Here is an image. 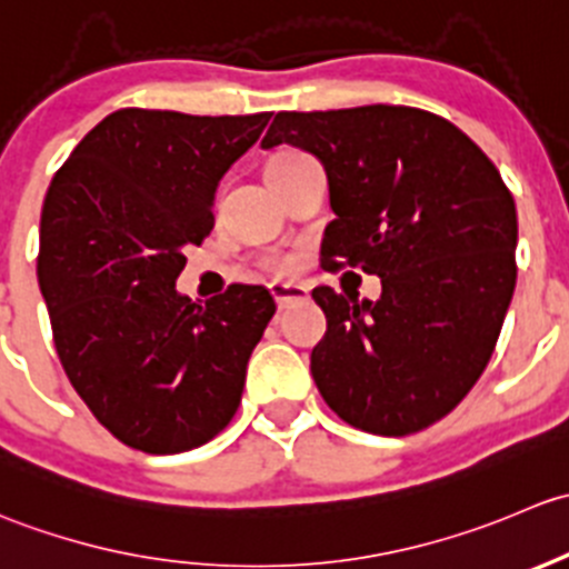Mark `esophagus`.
<instances>
[{
  "instance_id": "obj_1",
  "label": "esophagus",
  "mask_w": 569,
  "mask_h": 569,
  "mask_svg": "<svg viewBox=\"0 0 569 569\" xmlns=\"http://www.w3.org/2000/svg\"><path fill=\"white\" fill-rule=\"evenodd\" d=\"M271 292H273V298H277L279 309H287V307H292V303H301V301H307V298H309V290L303 284L273 282Z\"/></svg>"
}]
</instances>
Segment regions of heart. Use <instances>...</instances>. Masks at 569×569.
Returning <instances> with one entry per match:
<instances>
[{"label": "heart", "mask_w": 569, "mask_h": 569, "mask_svg": "<svg viewBox=\"0 0 569 569\" xmlns=\"http://www.w3.org/2000/svg\"><path fill=\"white\" fill-rule=\"evenodd\" d=\"M292 156H301V153H279V156H273L271 161H268V167H271V163H282ZM268 266H271L277 273H292L298 268V260L292 254H273L271 260H268Z\"/></svg>", "instance_id": "1"}]
</instances>
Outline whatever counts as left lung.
Here are the masks:
<instances>
[{"label":"left lung","instance_id":"1","mask_svg":"<svg viewBox=\"0 0 569 569\" xmlns=\"http://www.w3.org/2000/svg\"><path fill=\"white\" fill-rule=\"evenodd\" d=\"M323 161L337 219L326 271L378 273V301L315 287L312 350L326 406L375 436H411L460 406L512 301L518 213L499 169L458 126L413 107L279 111L262 148Z\"/></svg>","mask_w":569,"mask_h":569}]
</instances>
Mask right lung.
<instances>
[{"label": "right lung", "mask_w": 569, "mask_h": 569, "mask_svg": "<svg viewBox=\"0 0 569 569\" xmlns=\"http://www.w3.org/2000/svg\"><path fill=\"white\" fill-rule=\"evenodd\" d=\"M268 120L111 111L46 191L38 284L57 356L92 416L139 452L202 447L241 406L277 301L260 284H230L194 303L174 279L213 230L221 174Z\"/></svg>", "instance_id": "1"}]
</instances>
